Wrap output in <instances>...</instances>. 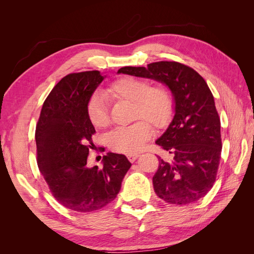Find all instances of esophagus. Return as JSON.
Instances as JSON below:
<instances>
[{
  "label": "esophagus",
  "instance_id": "obj_1",
  "mask_svg": "<svg viewBox=\"0 0 254 254\" xmlns=\"http://www.w3.org/2000/svg\"><path fill=\"white\" fill-rule=\"evenodd\" d=\"M139 157H140L139 153H130V155H127V158L130 162H134V161Z\"/></svg>",
  "mask_w": 254,
  "mask_h": 254
}]
</instances>
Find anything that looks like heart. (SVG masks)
I'll use <instances>...</instances> for the list:
<instances>
[{
    "label": "heart",
    "instance_id": "obj_1",
    "mask_svg": "<svg viewBox=\"0 0 254 254\" xmlns=\"http://www.w3.org/2000/svg\"><path fill=\"white\" fill-rule=\"evenodd\" d=\"M105 95L115 101L131 103V120H137L127 127L114 129L108 136L110 148L122 153H134L141 150L152 135L151 124L156 128L164 127L170 122L174 102L171 92L162 84L150 86L147 79L124 76L113 81L105 90ZM91 124L106 128L110 117L106 98L101 93L92 95L87 108Z\"/></svg>",
    "mask_w": 254,
    "mask_h": 254
}]
</instances>
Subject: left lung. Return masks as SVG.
Here are the masks:
<instances>
[{
    "mask_svg": "<svg viewBox=\"0 0 254 254\" xmlns=\"http://www.w3.org/2000/svg\"><path fill=\"white\" fill-rule=\"evenodd\" d=\"M118 73L164 83L175 102V115L156 141L172 155L159 157L152 177L158 197L172 204L193 203L204 197L216 179L221 153L220 120L205 80L193 68L176 61L124 66Z\"/></svg>",
    "mask_w": 254,
    "mask_h": 254,
    "instance_id": "1",
    "label": "left lung"
}]
</instances>
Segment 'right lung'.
<instances>
[{"instance_id":"obj_1","label":"right lung","mask_w":254,"mask_h":254,"mask_svg":"<svg viewBox=\"0 0 254 254\" xmlns=\"http://www.w3.org/2000/svg\"><path fill=\"white\" fill-rule=\"evenodd\" d=\"M99 71L68 74L45 99L36 127L37 163L56 200L88 213L113 201L131 166L124 155L108 152L103 167L87 164L94 126L88 103L104 80Z\"/></svg>"}]
</instances>
